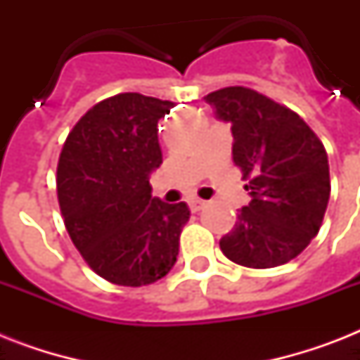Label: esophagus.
I'll list each match as a JSON object with an SVG mask.
<instances>
[{
	"label": "esophagus",
	"instance_id": "1",
	"mask_svg": "<svg viewBox=\"0 0 360 360\" xmlns=\"http://www.w3.org/2000/svg\"><path fill=\"white\" fill-rule=\"evenodd\" d=\"M188 205H191V211L192 213H198V211H202L203 207H205V202H203V200H191V202H188Z\"/></svg>",
	"mask_w": 360,
	"mask_h": 360
}]
</instances>
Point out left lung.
<instances>
[{"mask_svg":"<svg viewBox=\"0 0 360 360\" xmlns=\"http://www.w3.org/2000/svg\"><path fill=\"white\" fill-rule=\"evenodd\" d=\"M203 98L231 123L233 162L252 196L220 250L250 269L291 262L318 236L329 203L323 143L293 110L250 87H224Z\"/></svg>","mask_w":360,"mask_h":360,"instance_id":"1","label":"left lung"}]
</instances>
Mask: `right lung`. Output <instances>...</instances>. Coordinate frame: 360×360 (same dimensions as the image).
I'll return each instance as SVG.
<instances>
[{
    "mask_svg": "<svg viewBox=\"0 0 360 360\" xmlns=\"http://www.w3.org/2000/svg\"><path fill=\"white\" fill-rule=\"evenodd\" d=\"M174 103L120 93L82 115L58 162L65 228L89 267L117 285H147L172 271L191 219L185 202L151 196L149 174L162 164L158 120Z\"/></svg>",
    "mask_w": 360,
    "mask_h": 360,
    "instance_id": "add662e5",
    "label": "right lung"
}]
</instances>
